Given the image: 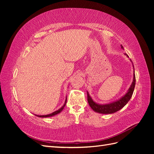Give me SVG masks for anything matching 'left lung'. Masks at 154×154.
Here are the masks:
<instances>
[{
  "mask_svg": "<svg viewBox=\"0 0 154 154\" xmlns=\"http://www.w3.org/2000/svg\"><path fill=\"white\" fill-rule=\"evenodd\" d=\"M121 47H122V49H123L122 45H121ZM125 54L128 58V56L127 54ZM130 61H131V60H130ZM133 67H134V66H133ZM135 85H136V76H135V73L134 71V78H133V82L132 83V84L130 85V88H128L127 92L123 96L121 97L120 99H119L118 100L116 101L112 102V103H110L101 105L99 103H97L95 101H93L92 97L90 96L89 94H88V92H87L88 103L89 104L90 106L91 107V109L94 111H95L96 112L100 113V114H105L115 113L117 111L119 110L120 109H122L123 106H125L126 105H127L128 101L130 100V98H131L134 91Z\"/></svg>",
  "mask_w": 154,
  "mask_h": 154,
  "instance_id": "obj_1",
  "label": "left lung"
}]
</instances>
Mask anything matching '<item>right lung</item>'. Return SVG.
I'll return each mask as SVG.
<instances>
[{"label":"right lung","instance_id":"add662e5","mask_svg":"<svg viewBox=\"0 0 154 154\" xmlns=\"http://www.w3.org/2000/svg\"><path fill=\"white\" fill-rule=\"evenodd\" d=\"M66 102H67V98L66 99V101H65V103H64V105L61 107V108L59 109H58V110H57V111H54V112H53V113L49 114H47V115H42V116L35 115V116H38V117H40V118H50V117H52V116H54L57 115V114H59V113L61 112L63 110V109H64L65 106H66Z\"/></svg>","mask_w":154,"mask_h":154}]
</instances>
